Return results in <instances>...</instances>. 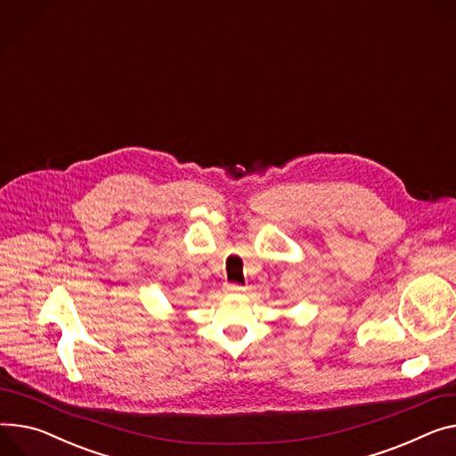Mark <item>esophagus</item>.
I'll return each instance as SVG.
<instances>
[{
    "mask_svg": "<svg viewBox=\"0 0 456 456\" xmlns=\"http://www.w3.org/2000/svg\"><path fill=\"white\" fill-rule=\"evenodd\" d=\"M224 290L230 292V294H239V292H242L244 289H242L239 283H226V285H224Z\"/></svg>",
    "mask_w": 456,
    "mask_h": 456,
    "instance_id": "obj_1",
    "label": "esophagus"
}]
</instances>
